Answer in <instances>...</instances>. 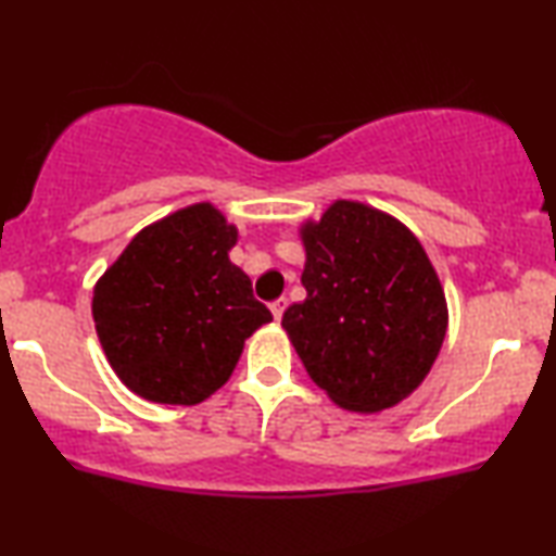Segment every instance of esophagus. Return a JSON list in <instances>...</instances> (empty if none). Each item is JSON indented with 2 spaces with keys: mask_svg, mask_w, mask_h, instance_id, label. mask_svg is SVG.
<instances>
[{
  "mask_svg": "<svg viewBox=\"0 0 556 556\" xmlns=\"http://www.w3.org/2000/svg\"><path fill=\"white\" fill-rule=\"evenodd\" d=\"M269 309H271V315H275V319H281V315H285V309H287V296H279V300L271 302Z\"/></svg>",
  "mask_w": 556,
  "mask_h": 556,
  "instance_id": "obj_1",
  "label": "esophagus"
}]
</instances>
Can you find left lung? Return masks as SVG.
<instances>
[{
    "label": "left lung",
    "mask_w": 556,
    "mask_h": 556,
    "mask_svg": "<svg viewBox=\"0 0 556 556\" xmlns=\"http://www.w3.org/2000/svg\"><path fill=\"white\" fill-rule=\"evenodd\" d=\"M304 302L281 317L309 378L340 408L380 413L431 372L448 304L408 226L363 201L338 199L300 226Z\"/></svg>",
    "instance_id": "obj_1"
}]
</instances>
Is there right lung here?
<instances>
[{
    "instance_id": "1",
    "label": "right lung",
    "mask_w": 556,
    "mask_h": 556,
    "mask_svg": "<svg viewBox=\"0 0 556 556\" xmlns=\"http://www.w3.org/2000/svg\"><path fill=\"white\" fill-rule=\"evenodd\" d=\"M237 239L214 203H191L140 229L98 279L100 345L136 395L206 401L231 378L247 338L271 323L252 279L229 260Z\"/></svg>"
}]
</instances>
